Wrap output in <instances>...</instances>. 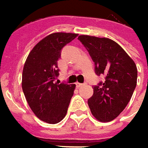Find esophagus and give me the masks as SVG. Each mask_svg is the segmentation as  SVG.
Returning <instances> with one entry per match:
<instances>
[{
	"label": "esophagus",
	"instance_id": "esophagus-1",
	"mask_svg": "<svg viewBox=\"0 0 148 148\" xmlns=\"http://www.w3.org/2000/svg\"><path fill=\"white\" fill-rule=\"evenodd\" d=\"M75 85H76L77 88H80V87H82L83 85H84V84H81V83H79V82H76V83H75Z\"/></svg>",
	"mask_w": 148,
	"mask_h": 148
}]
</instances>
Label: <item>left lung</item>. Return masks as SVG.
I'll list each match as a JSON object with an SVG mask.
<instances>
[{
    "instance_id": "obj_1",
    "label": "left lung",
    "mask_w": 148,
    "mask_h": 148,
    "mask_svg": "<svg viewBox=\"0 0 148 148\" xmlns=\"http://www.w3.org/2000/svg\"><path fill=\"white\" fill-rule=\"evenodd\" d=\"M95 64V73L105 74L103 83L93 87L88 104L93 116L107 123L123 111L137 85L138 69L132 59L118 43L108 38L82 35L78 38Z\"/></svg>"
}]
</instances>
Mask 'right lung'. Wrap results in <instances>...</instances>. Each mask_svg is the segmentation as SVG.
I'll return each instance as SVG.
<instances>
[{"label": "right lung", "instance_id": "add662e5", "mask_svg": "<svg viewBox=\"0 0 148 148\" xmlns=\"http://www.w3.org/2000/svg\"><path fill=\"white\" fill-rule=\"evenodd\" d=\"M78 34L56 32L38 42L24 64L22 89L36 117L50 124L58 123L67 113L75 84L55 82L59 75L57 61L62 48Z\"/></svg>", "mask_w": 148, "mask_h": 148}]
</instances>
